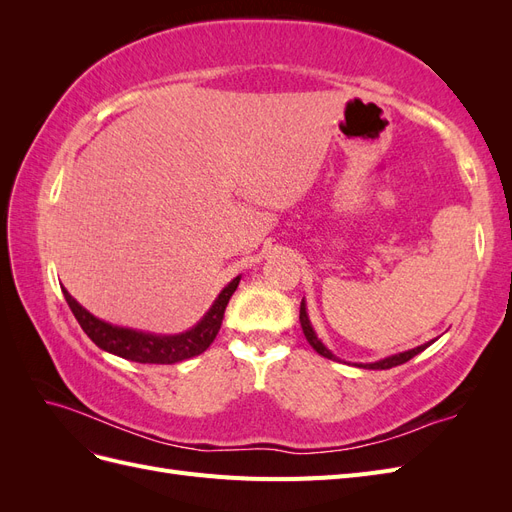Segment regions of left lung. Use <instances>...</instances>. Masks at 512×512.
Wrapping results in <instances>:
<instances>
[{"label": "left lung", "mask_w": 512, "mask_h": 512, "mask_svg": "<svg viewBox=\"0 0 512 512\" xmlns=\"http://www.w3.org/2000/svg\"><path fill=\"white\" fill-rule=\"evenodd\" d=\"M299 320H301V327H303V333H305V339L309 342V346H312L318 354H322V356H327V359H331V361H337V356L335 354H331L327 348L322 346V342L320 339L316 337V333H314V329H312V324H309V318H307V312H305V303L301 301V312H299ZM427 346H431V342L429 344H423V346H418V348H414V350H408V352H401V354H395V356H389V359H384V361H378V363H369V365H361V367H365V369H391V367H397V365H401V363H406V361H410L412 356H416L418 352H423Z\"/></svg>", "instance_id": "8db88e82"}]
</instances>
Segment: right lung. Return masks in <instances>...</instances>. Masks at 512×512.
Returning a JSON list of instances; mask_svg holds the SVG:
<instances>
[{
	"instance_id": "right-lung-1",
	"label": "right lung",
	"mask_w": 512,
	"mask_h": 512,
	"mask_svg": "<svg viewBox=\"0 0 512 512\" xmlns=\"http://www.w3.org/2000/svg\"><path fill=\"white\" fill-rule=\"evenodd\" d=\"M239 280L241 277H235V280L220 292V297L215 299L207 316L200 320L194 329L185 331L181 335H168V337L138 333L132 329H121V327H113V324H106L91 316L85 307L76 303L66 288L61 290H64V297L72 309L74 318L79 320L81 329L98 348L136 363L173 365L185 359H192V356L203 354L211 346L215 335H218L222 327L226 305L232 297V292L237 290Z\"/></svg>"
}]
</instances>
